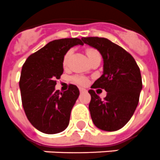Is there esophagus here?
I'll return each mask as SVG.
<instances>
[{"instance_id": "esophagus-1", "label": "esophagus", "mask_w": 160, "mask_h": 160, "mask_svg": "<svg viewBox=\"0 0 160 160\" xmlns=\"http://www.w3.org/2000/svg\"><path fill=\"white\" fill-rule=\"evenodd\" d=\"M79 91H80V92H86V89L80 88H79Z\"/></svg>"}]
</instances>
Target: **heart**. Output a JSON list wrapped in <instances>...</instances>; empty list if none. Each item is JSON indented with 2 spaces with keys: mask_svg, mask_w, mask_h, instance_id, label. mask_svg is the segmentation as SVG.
<instances>
[{
  "mask_svg": "<svg viewBox=\"0 0 160 160\" xmlns=\"http://www.w3.org/2000/svg\"><path fill=\"white\" fill-rule=\"evenodd\" d=\"M87 54H88L89 60L92 59V58H95V57H98V56H101L100 53L98 52L96 48H87ZM72 54V49H69L66 52V53L63 56V59H62V65L63 66H66L68 63V58H70V56ZM71 80H72L73 82L78 84L80 86H85L88 83V78L84 76H80V75H75V76H72L71 78Z\"/></svg>",
  "mask_w": 160,
  "mask_h": 160,
  "instance_id": "heart-1",
  "label": "heart"
}]
</instances>
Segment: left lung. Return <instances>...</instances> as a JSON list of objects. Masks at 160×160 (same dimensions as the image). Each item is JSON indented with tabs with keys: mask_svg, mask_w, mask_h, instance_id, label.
Returning a JSON list of instances; mask_svg holds the SVG:
<instances>
[{
	"mask_svg": "<svg viewBox=\"0 0 160 160\" xmlns=\"http://www.w3.org/2000/svg\"><path fill=\"white\" fill-rule=\"evenodd\" d=\"M85 44L97 48L102 54L103 74L92 88L107 92L102 100L93 89L89 111L93 123L107 131L121 129L133 116L139 103L142 78L139 66L131 53L109 39L99 37H82Z\"/></svg>",
	"mask_w": 160,
	"mask_h": 160,
	"instance_id": "left-lung-1",
	"label": "left lung"
}]
</instances>
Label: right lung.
<instances>
[{
	"label": "right lung",
	"instance_id": "right-lung-1",
	"mask_svg": "<svg viewBox=\"0 0 160 160\" xmlns=\"http://www.w3.org/2000/svg\"><path fill=\"white\" fill-rule=\"evenodd\" d=\"M78 44H83L78 38L55 39L29 55L23 64L19 82L23 108L29 122L41 132L59 133L69 124L78 88L70 84L62 92L55 91V85L63 72V56Z\"/></svg>",
	"mask_w": 160,
	"mask_h": 160
}]
</instances>
